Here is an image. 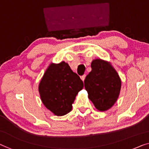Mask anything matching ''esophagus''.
I'll use <instances>...</instances> for the list:
<instances>
[{"label": "esophagus", "instance_id": "esophagus-1", "mask_svg": "<svg viewBox=\"0 0 149 149\" xmlns=\"http://www.w3.org/2000/svg\"><path fill=\"white\" fill-rule=\"evenodd\" d=\"M85 77H86V75H83L82 76H81V79L82 81H84V79H85Z\"/></svg>", "mask_w": 149, "mask_h": 149}]
</instances>
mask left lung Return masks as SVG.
<instances>
[{
	"mask_svg": "<svg viewBox=\"0 0 149 149\" xmlns=\"http://www.w3.org/2000/svg\"><path fill=\"white\" fill-rule=\"evenodd\" d=\"M91 67L92 71L84 80L85 89L95 108L104 112L116 102L121 90V79L109 61L95 59Z\"/></svg>",
	"mask_w": 149,
	"mask_h": 149,
	"instance_id": "left-lung-1",
	"label": "left lung"
}]
</instances>
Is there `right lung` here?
I'll list each match as a JSON object with an SVG mask.
<instances>
[{"mask_svg":"<svg viewBox=\"0 0 149 149\" xmlns=\"http://www.w3.org/2000/svg\"><path fill=\"white\" fill-rule=\"evenodd\" d=\"M84 88L80 77L65 61L52 63L39 84V93L43 105L53 114L61 116L72 110L75 97Z\"/></svg>","mask_w":149,"mask_h":149,"instance_id":"add662e5","label":"right lung"}]
</instances>
